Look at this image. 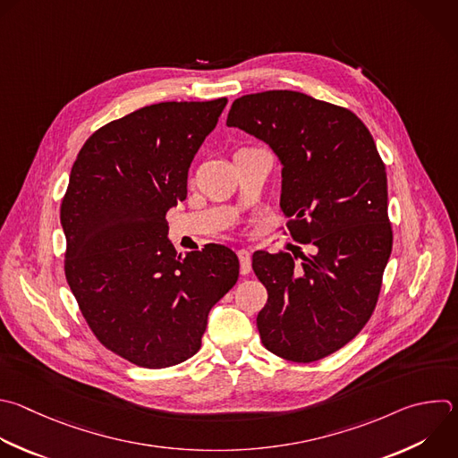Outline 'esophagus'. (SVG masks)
I'll use <instances>...</instances> for the list:
<instances>
[{
  "instance_id": "esophagus-1",
  "label": "esophagus",
  "mask_w": 458,
  "mask_h": 458,
  "mask_svg": "<svg viewBox=\"0 0 458 458\" xmlns=\"http://www.w3.org/2000/svg\"><path fill=\"white\" fill-rule=\"evenodd\" d=\"M237 255L241 260V273L248 275L251 271V253L248 250H239Z\"/></svg>"
}]
</instances>
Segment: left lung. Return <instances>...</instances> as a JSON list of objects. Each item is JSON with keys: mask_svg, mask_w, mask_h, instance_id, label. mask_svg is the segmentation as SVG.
Masks as SVG:
<instances>
[{"mask_svg": "<svg viewBox=\"0 0 458 458\" xmlns=\"http://www.w3.org/2000/svg\"><path fill=\"white\" fill-rule=\"evenodd\" d=\"M226 123L273 148L282 164V230L313 246L298 251L301 263L282 250L253 253L267 289L257 317L262 345L287 361H318L354 340L376 310L394 241L385 164L351 109L300 91L239 97Z\"/></svg>", "mask_w": 458, "mask_h": 458, "instance_id": "8db88e82", "label": "left lung"}]
</instances>
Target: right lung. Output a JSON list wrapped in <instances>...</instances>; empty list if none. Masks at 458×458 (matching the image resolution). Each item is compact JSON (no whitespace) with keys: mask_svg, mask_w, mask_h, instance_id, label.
<instances>
[{"mask_svg":"<svg viewBox=\"0 0 458 458\" xmlns=\"http://www.w3.org/2000/svg\"><path fill=\"white\" fill-rule=\"evenodd\" d=\"M228 98L160 102L97 129L61 201L64 275L95 338L143 369L192 358L239 259L223 244L178 255L165 216Z\"/></svg>","mask_w":458,"mask_h":458,"instance_id":"right-lung-1","label":"right lung"}]
</instances>
